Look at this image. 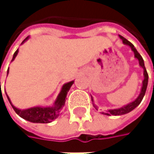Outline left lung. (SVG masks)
I'll use <instances>...</instances> for the list:
<instances>
[{"label": "left lung", "mask_w": 154, "mask_h": 154, "mask_svg": "<svg viewBox=\"0 0 154 154\" xmlns=\"http://www.w3.org/2000/svg\"><path fill=\"white\" fill-rule=\"evenodd\" d=\"M119 37L121 38V40L123 41V43H124L125 45H129V46L131 47L132 51H134L135 57L138 60L140 66L143 69V76H144V79H143V86H142L141 93H140V94H139V96L137 97V100H135L134 102L128 103V105H126V106H124V107L119 108V109H110V110H109V113H106L107 115H114V116H119V115L127 114V113L130 112L131 110H133L136 107H137L139 104H140V103L142 102V100H143L144 94H145L146 88H147V84H148V73H147L146 69H145V67H144V63H143V60L142 56L139 54V52L137 51V49L135 48V46H134L129 41H128L126 38H124V37L121 36V35H119ZM92 101H93V99H92ZM94 107H95V106H94Z\"/></svg>", "instance_id": "1"}]
</instances>
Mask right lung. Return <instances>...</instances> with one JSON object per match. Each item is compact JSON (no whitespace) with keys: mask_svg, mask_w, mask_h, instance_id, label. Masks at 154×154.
I'll return each mask as SVG.
<instances>
[{"mask_svg":"<svg viewBox=\"0 0 154 154\" xmlns=\"http://www.w3.org/2000/svg\"><path fill=\"white\" fill-rule=\"evenodd\" d=\"M28 37H26L24 41H26ZM23 41V42H24ZM18 52V50H17L13 55V58H12V60L15 59V57L17 56ZM11 60V61H12ZM9 72V70H8ZM74 81H71L69 83H67L65 84L63 86H62V89L55 102V104L53 107H49V108H41V107H34L30 108V109H18L16 107H14L8 95V99H9V102L11 103V106L13 108V109L15 110V112L19 115L21 118H23L24 119L26 120H28L30 122H33V123H50L51 122L53 119H55L58 116H59V110L61 109V108L64 106L65 104V99H66V96H67V94L70 88V86L73 85ZM1 84V83H0Z\"/></svg>","mask_w":154,"mask_h":154,"instance_id":"right-lung-1","label":"right lung"}]
</instances>
